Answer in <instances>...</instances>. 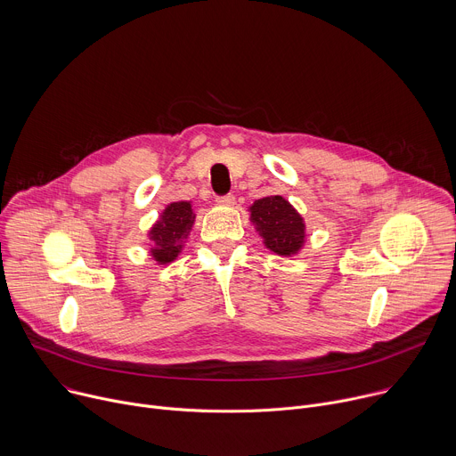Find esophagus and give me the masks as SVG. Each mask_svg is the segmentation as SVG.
Returning <instances> with one entry per match:
<instances>
[{"label": "esophagus", "mask_w": 456, "mask_h": 456, "mask_svg": "<svg viewBox=\"0 0 456 456\" xmlns=\"http://www.w3.org/2000/svg\"><path fill=\"white\" fill-rule=\"evenodd\" d=\"M216 204H218V206H224V208L234 206V204H236L234 194H225V197H218V199H216Z\"/></svg>", "instance_id": "esophagus-1"}]
</instances>
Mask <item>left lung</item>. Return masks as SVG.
I'll use <instances>...</instances> for the list:
<instances>
[{
	"instance_id": "8db88e82",
	"label": "left lung",
	"mask_w": 456,
	"mask_h": 456,
	"mask_svg": "<svg viewBox=\"0 0 456 456\" xmlns=\"http://www.w3.org/2000/svg\"><path fill=\"white\" fill-rule=\"evenodd\" d=\"M248 211L267 248L278 256H294L303 248L306 238L303 216L280 194L256 200Z\"/></svg>"
}]
</instances>
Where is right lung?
I'll return each instance as SVG.
<instances>
[{
	"mask_svg": "<svg viewBox=\"0 0 456 456\" xmlns=\"http://www.w3.org/2000/svg\"><path fill=\"white\" fill-rule=\"evenodd\" d=\"M192 224L194 213L191 209V202H173L162 211L160 218L148 232L153 241L150 254L159 265L175 262L182 252L183 240L187 238Z\"/></svg>",
	"mask_w": 456,
	"mask_h": 456,
	"instance_id": "right-lung-1",
	"label": "right lung"
}]
</instances>
